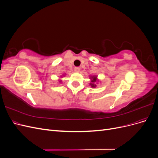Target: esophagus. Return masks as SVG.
Instances as JSON below:
<instances>
[{
	"instance_id": "1",
	"label": "esophagus",
	"mask_w": 158,
	"mask_h": 158,
	"mask_svg": "<svg viewBox=\"0 0 158 158\" xmlns=\"http://www.w3.org/2000/svg\"><path fill=\"white\" fill-rule=\"evenodd\" d=\"M74 72H76V73H79L80 69V68H78V67H76V68L74 69Z\"/></svg>"
}]
</instances>
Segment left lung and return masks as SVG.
Masks as SVG:
<instances>
[{
  "instance_id": "1",
  "label": "left lung",
  "mask_w": 158,
  "mask_h": 158,
  "mask_svg": "<svg viewBox=\"0 0 158 158\" xmlns=\"http://www.w3.org/2000/svg\"><path fill=\"white\" fill-rule=\"evenodd\" d=\"M89 78L91 80V82L89 83V85L92 88H95L96 87V84H95V83L97 82H99V80L98 79V76L94 75V76H91Z\"/></svg>"
}]
</instances>
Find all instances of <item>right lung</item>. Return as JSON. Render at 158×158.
Wrapping results in <instances>:
<instances>
[{
  "instance_id": "obj_1",
  "label": "right lung",
  "mask_w": 158,
  "mask_h": 158,
  "mask_svg": "<svg viewBox=\"0 0 158 158\" xmlns=\"http://www.w3.org/2000/svg\"><path fill=\"white\" fill-rule=\"evenodd\" d=\"M63 76H64V74H63ZM61 77H62V76H60V78H61ZM59 82H60H60H62V80H59Z\"/></svg>"
}]
</instances>
